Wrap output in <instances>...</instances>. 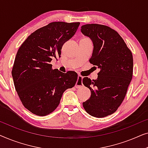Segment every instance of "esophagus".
<instances>
[{
  "instance_id": "obj_1",
  "label": "esophagus",
  "mask_w": 148,
  "mask_h": 148,
  "mask_svg": "<svg viewBox=\"0 0 148 148\" xmlns=\"http://www.w3.org/2000/svg\"><path fill=\"white\" fill-rule=\"evenodd\" d=\"M82 79H83V77L82 75H78L77 81L76 84H75V88H79L83 86Z\"/></svg>"
}]
</instances>
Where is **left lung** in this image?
Listing matches in <instances>:
<instances>
[{
	"label": "left lung",
	"instance_id": "left-lung-1",
	"mask_svg": "<svg viewBox=\"0 0 148 148\" xmlns=\"http://www.w3.org/2000/svg\"><path fill=\"white\" fill-rule=\"evenodd\" d=\"M81 32L94 44L90 63L100 69L97 79H83L91 91L83 106L91 116L102 118L114 113L124 100L132 79L133 55L121 36L108 26L86 24Z\"/></svg>",
	"mask_w": 148,
	"mask_h": 148
}]
</instances>
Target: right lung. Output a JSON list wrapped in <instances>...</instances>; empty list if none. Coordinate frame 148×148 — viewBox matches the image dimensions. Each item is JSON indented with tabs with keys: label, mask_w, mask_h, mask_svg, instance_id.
Instances as JSON below:
<instances>
[{
	"label": "right lung",
	"mask_w": 148,
	"mask_h": 148,
	"mask_svg": "<svg viewBox=\"0 0 148 148\" xmlns=\"http://www.w3.org/2000/svg\"><path fill=\"white\" fill-rule=\"evenodd\" d=\"M79 24L52 22L33 32L18 50L12 77L22 104L33 114L46 116L53 112L64 91L75 85V72L53 70L50 62L60 57L62 45Z\"/></svg>",
	"instance_id": "obj_1"
}]
</instances>
